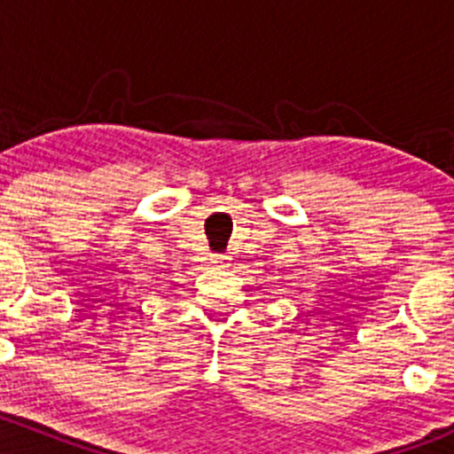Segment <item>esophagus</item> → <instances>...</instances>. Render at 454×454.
<instances>
[{
  "instance_id": "1",
  "label": "esophagus",
  "mask_w": 454,
  "mask_h": 454,
  "mask_svg": "<svg viewBox=\"0 0 454 454\" xmlns=\"http://www.w3.org/2000/svg\"><path fill=\"white\" fill-rule=\"evenodd\" d=\"M219 259H222V256H219Z\"/></svg>"
}]
</instances>
